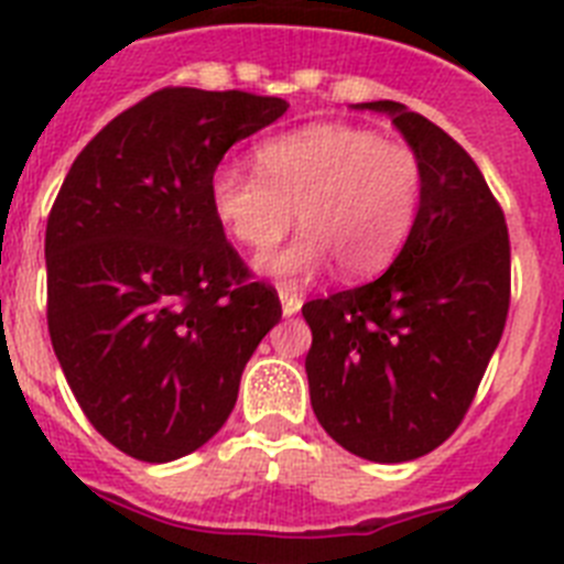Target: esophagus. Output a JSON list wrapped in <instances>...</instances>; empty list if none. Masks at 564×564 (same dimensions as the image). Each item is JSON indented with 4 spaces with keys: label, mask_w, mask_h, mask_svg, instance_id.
<instances>
[{
    "label": "esophagus",
    "mask_w": 564,
    "mask_h": 564,
    "mask_svg": "<svg viewBox=\"0 0 564 564\" xmlns=\"http://www.w3.org/2000/svg\"><path fill=\"white\" fill-rule=\"evenodd\" d=\"M279 300H282V314H285V316L300 314L302 293L291 291V288H282V291H279Z\"/></svg>",
    "instance_id": "1"
}]
</instances>
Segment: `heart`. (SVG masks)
<instances>
[{
    "mask_svg": "<svg viewBox=\"0 0 564 564\" xmlns=\"http://www.w3.org/2000/svg\"><path fill=\"white\" fill-rule=\"evenodd\" d=\"M253 162L257 173L216 167L210 208L253 253L276 248L296 210L305 230L264 264L279 279H305L328 259L345 276H370L391 264L420 216L425 194L420 153L368 128L307 124L259 142Z\"/></svg>",
    "mask_w": 564,
    "mask_h": 564,
    "instance_id": "1",
    "label": "heart"
}]
</instances>
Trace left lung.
I'll return each mask as SVG.
<instances>
[{
    "label": "left lung",
    "instance_id": "8db88e82",
    "mask_svg": "<svg viewBox=\"0 0 564 564\" xmlns=\"http://www.w3.org/2000/svg\"><path fill=\"white\" fill-rule=\"evenodd\" d=\"M425 167L405 248L379 279L302 305L311 405L370 462L431 454L465 420L511 307V239L474 159L440 124L379 99Z\"/></svg>",
    "mask_w": 564,
    "mask_h": 564
}]
</instances>
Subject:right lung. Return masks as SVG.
<instances>
[{
  "label": "right lung",
  "instance_id": "right-lung-1",
  "mask_svg": "<svg viewBox=\"0 0 564 564\" xmlns=\"http://www.w3.org/2000/svg\"><path fill=\"white\" fill-rule=\"evenodd\" d=\"M279 96L162 88L96 133L45 230L47 334L82 413L122 454L171 462L230 416L282 319L210 208L228 148L276 122Z\"/></svg>",
  "mask_w": 564,
  "mask_h": 564
}]
</instances>
